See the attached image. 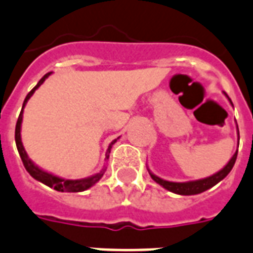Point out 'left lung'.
I'll list each match as a JSON object with an SVG mask.
<instances>
[{
	"label": "left lung",
	"mask_w": 253,
	"mask_h": 253,
	"mask_svg": "<svg viewBox=\"0 0 253 253\" xmlns=\"http://www.w3.org/2000/svg\"><path fill=\"white\" fill-rule=\"evenodd\" d=\"M224 95L228 98L229 103L232 105V102L229 99V96L227 95L224 92ZM234 106V105H232ZM238 135H239V128H238ZM236 158H238V150L235 152L232 158L229 159V162L227 165L220 169V171H217L216 173H213L211 176H208V178L204 179H198V180H190V182H169V180H165V179L159 178L157 176L155 173H152L150 169H148V172H150V176L152 178V180H155L158 184H161L163 188L166 190L171 191L173 194H178V195H198V194H202L204 191L210 190L211 187H213L215 184L223 180V179L231 172V169L234 167L235 162H236Z\"/></svg>",
	"instance_id": "obj_1"
}]
</instances>
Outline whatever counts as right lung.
Masks as SVG:
<instances>
[{"label": "right lung", "instance_id": "1", "mask_svg": "<svg viewBox=\"0 0 253 253\" xmlns=\"http://www.w3.org/2000/svg\"><path fill=\"white\" fill-rule=\"evenodd\" d=\"M50 74H51V73H47V74L43 75L41 80H40V82L36 84V87L33 88L32 91L29 92L28 95H26V98H25L24 105H22V110H21V113H19L18 121H17V125H15V144H17V150H18L19 157L22 159V163H24L25 169H26V171H28L36 180L43 183V184H46L47 187H51V188H54L55 191H61V192H82V191H86L87 188H90V187H92L95 183H98L101 180L106 169H107L106 166H103V169H102L99 172L94 173V175L88 176V178L77 179V180L59 178L57 175L47 172L45 169H42L41 167H38V166L29 158V155L26 154V151H25L24 144H22V139H21V125H22V118H24L25 106H26L29 99L32 98V95L34 94V91H36L37 88L40 87V86L45 82L46 78H49ZM115 142H117V139H114L113 142L109 144V148H107V151H106V159H109L110 151H111V147H113V144L115 143Z\"/></svg>", "mask_w": 253, "mask_h": 253}]
</instances>
